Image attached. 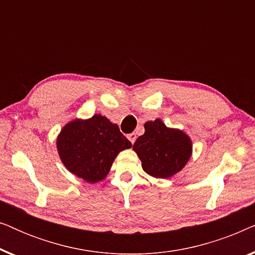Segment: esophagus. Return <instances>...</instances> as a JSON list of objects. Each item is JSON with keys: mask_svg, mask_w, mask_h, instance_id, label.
<instances>
[{"mask_svg": "<svg viewBox=\"0 0 255 255\" xmlns=\"http://www.w3.org/2000/svg\"><path fill=\"white\" fill-rule=\"evenodd\" d=\"M128 140H130L132 144H133V142L135 141V133H130V134H128Z\"/></svg>", "mask_w": 255, "mask_h": 255, "instance_id": "esophagus-1", "label": "esophagus"}]
</instances>
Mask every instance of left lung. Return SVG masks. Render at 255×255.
<instances>
[{"instance_id":"1","label":"left lung","mask_w":255,"mask_h":255,"mask_svg":"<svg viewBox=\"0 0 255 255\" xmlns=\"http://www.w3.org/2000/svg\"><path fill=\"white\" fill-rule=\"evenodd\" d=\"M144 128L145 133L133 144L144 172L156 179H167L182 170L193 154L189 135L180 128L166 127L159 118L146 122Z\"/></svg>"}]
</instances>
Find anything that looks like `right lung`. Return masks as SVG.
I'll use <instances>...</instances> for the list:
<instances>
[{
  "mask_svg": "<svg viewBox=\"0 0 255 255\" xmlns=\"http://www.w3.org/2000/svg\"><path fill=\"white\" fill-rule=\"evenodd\" d=\"M131 146L118 125L102 115L88 120L75 118L57 137L58 154L64 166L88 183L106 179L118 153Z\"/></svg>",
  "mask_w": 255,
  "mask_h": 255,
  "instance_id": "add662e5",
  "label": "right lung"
}]
</instances>
